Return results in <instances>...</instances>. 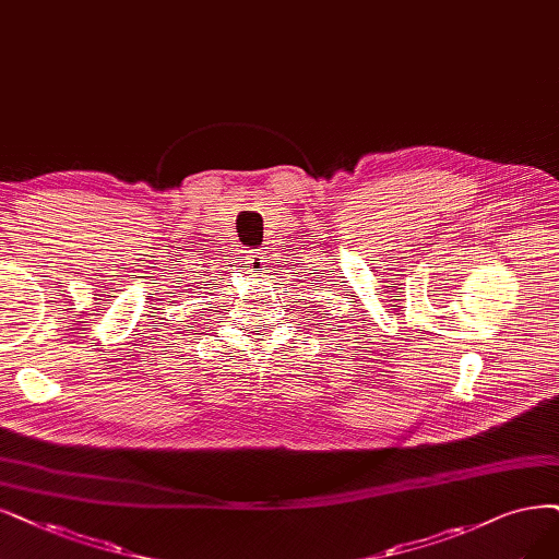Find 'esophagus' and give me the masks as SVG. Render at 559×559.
Instances as JSON below:
<instances>
[{"label": "esophagus", "mask_w": 559, "mask_h": 559, "mask_svg": "<svg viewBox=\"0 0 559 559\" xmlns=\"http://www.w3.org/2000/svg\"><path fill=\"white\" fill-rule=\"evenodd\" d=\"M246 269L253 276H264V272L269 269V260H266V251H260V248H253L246 255Z\"/></svg>", "instance_id": "obj_1"}]
</instances>
